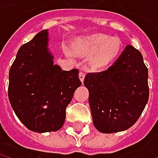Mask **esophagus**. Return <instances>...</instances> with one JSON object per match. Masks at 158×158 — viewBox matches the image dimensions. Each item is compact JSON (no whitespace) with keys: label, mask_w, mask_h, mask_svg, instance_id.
I'll return each instance as SVG.
<instances>
[{"label":"esophagus","mask_w":158,"mask_h":158,"mask_svg":"<svg viewBox=\"0 0 158 158\" xmlns=\"http://www.w3.org/2000/svg\"><path fill=\"white\" fill-rule=\"evenodd\" d=\"M84 78H85V72H83V71H80L79 72V79L80 80L83 82V80H84Z\"/></svg>","instance_id":"1"}]
</instances>
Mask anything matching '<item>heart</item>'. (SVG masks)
Wrapping results in <instances>:
<instances>
[{"label": "heart", "mask_w": 158, "mask_h": 158, "mask_svg": "<svg viewBox=\"0 0 158 158\" xmlns=\"http://www.w3.org/2000/svg\"><path fill=\"white\" fill-rule=\"evenodd\" d=\"M121 41L118 38H110L105 35H94L80 39L78 48L87 54L96 55L93 63L96 66H104L114 59L121 50Z\"/></svg>", "instance_id": "1"}]
</instances>
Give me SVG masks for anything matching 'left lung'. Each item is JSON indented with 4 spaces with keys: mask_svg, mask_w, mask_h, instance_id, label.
<instances>
[{
    "mask_svg": "<svg viewBox=\"0 0 158 158\" xmlns=\"http://www.w3.org/2000/svg\"><path fill=\"white\" fill-rule=\"evenodd\" d=\"M95 127L111 134L133 126L149 97L148 69L141 52L127 46L106 70L88 73L84 79Z\"/></svg>",
    "mask_w": 158,
    "mask_h": 158,
    "instance_id": "left-lung-1",
    "label": "left lung"
}]
</instances>
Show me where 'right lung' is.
<instances>
[{"label": "right lung", "instance_id": "right-lung-1", "mask_svg": "<svg viewBox=\"0 0 158 158\" xmlns=\"http://www.w3.org/2000/svg\"><path fill=\"white\" fill-rule=\"evenodd\" d=\"M48 30L23 45L9 72L8 97L19 120L36 133L55 132L81 85L79 69L62 70L48 50Z\"/></svg>", "mask_w": 158, "mask_h": 158}]
</instances>
